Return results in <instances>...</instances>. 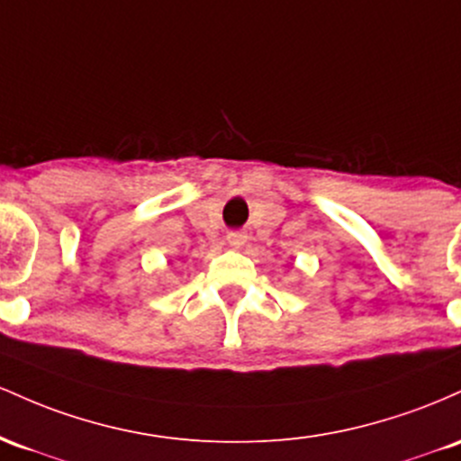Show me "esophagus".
<instances>
[{"label": "esophagus", "instance_id": "obj_1", "mask_svg": "<svg viewBox=\"0 0 461 461\" xmlns=\"http://www.w3.org/2000/svg\"><path fill=\"white\" fill-rule=\"evenodd\" d=\"M226 241H229L232 248H241L246 244V232L244 230H230L229 235H226Z\"/></svg>", "mask_w": 461, "mask_h": 461}]
</instances>
